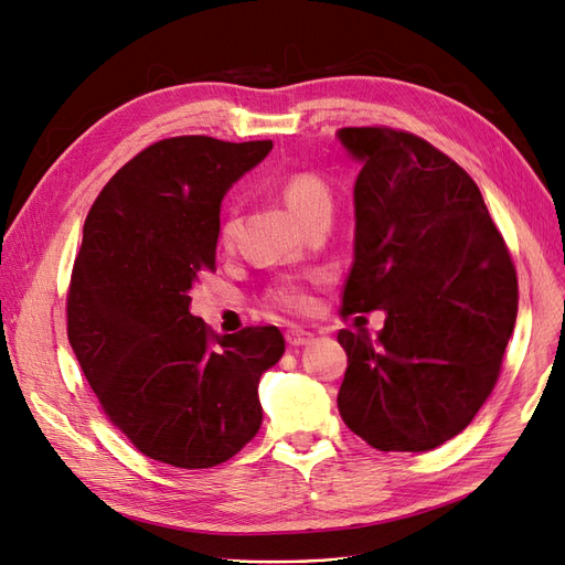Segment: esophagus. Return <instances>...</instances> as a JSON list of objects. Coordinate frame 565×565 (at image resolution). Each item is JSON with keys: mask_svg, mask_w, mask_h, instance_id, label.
<instances>
[{"mask_svg": "<svg viewBox=\"0 0 565 565\" xmlns=\"http://www.w3.org/2000/svg\"><path fill=\"white\" fill-rule=\"evenodd\" d=\"M285 339H287V344L289 347H306V344H311V339H313V334L311 332H306V330H301V328H292V330H287L285 332Z\"/></svg>", "mask_w": 565, "mask_h": 565, "instance_id": "obj_1", "label": "esophagus"}]
</instances>
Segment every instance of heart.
Masks as SVG:
<instances>
[{"mask_svg": "<svg viewBox=\"0 0 565 565\" xmlns=\"http://www.w3.org/2000/svg\"><path fill=\"white\" fill-rule=\"evenodd\" d=\"M280 193L282 200L292 214L299 221H306L309 216L318 214V212H330V188L324 185V181L311 172H295L285 177V181L280 183ZM235 233V224L233 216L224 218V224L218 228V241L221 243H231ZM270 301L280 306L282 311L289 313H301L309 309V292L301 282H282L276 289H270Z\"/></svg>", "mask_w": 565, "mask_h": 565, "instance_id": "obj_1", "label": "heart"}]
</instances>
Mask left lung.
Listing matches in <instances>:
<instances>
[{"label": "left lung", "instance_id": "8db88e82", "mask_svg": "<svg viewBox=\"0 0 565 565\" xmlns=\"http://www.w3.org/2000/svg\"><path fill=\"white\" fill-rule=\"evenodd\" d=\"M339 141L363 164L341 316L386 313L377 339L337 334L349 355L339 415L377 450H434L498 384L516 268L478 185L446 152L391 127H344Z\"/></svg>", "mask_w": 565, "mask_h": 565}]
</instances>
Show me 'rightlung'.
Instances as JSON below:
<instances>
[{"mask_svg":"<svg viewBox=\"0 0 565 565\" xmlns=\"http://www.w3.org/2000/svg\"><path fill=\"white\" fill-rule=\"evenodd\" d=\"M270 148L162 139L119 169L84 221L67 339L113 426L164 465L216 467L262 426L256 386L285 353L280 330L218 337L191 313V287L216 270L221 200Z\"/></svg>","mask_w":565,"mask_h":565,"instance_id":"1","label":"right lung"}]
</instances>
